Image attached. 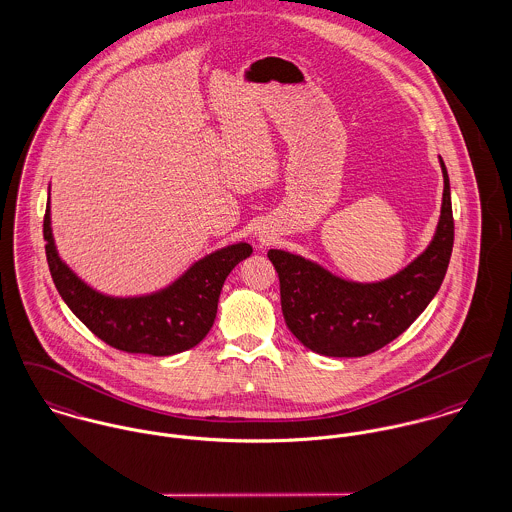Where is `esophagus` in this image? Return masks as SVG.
Listing matches in <instances>:
<instances>
[{"mask_svg":"<svg viewBox=\"0 0 512 512\" xmlns=\"http://www.w3.org/2000/svg\"><path fill=\"white\" fill-rule=\"evenodd\" d=\"M255 237H257V241H259V243H267L271 236H269L267 232H263V230H261V232H255Z\"/></svg>","mask_w":512,"mask_h":512,"instance_id":"34e87169","label":"esophagus"}]
</instances>
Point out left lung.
<instances>
[{
  "label": "left lung",
  "mask_w": 512,
  "mask_h": 512,
  "mask_svg": "<svg viewBox=\"0 0 512 512\" xmlns=\"http://www.w3.org/2000/svg\"><path fill=\"white\" fill-rule=\"evenodd\" d=\"M438 163L444 191L433 239L395 275L358 282L302 255L269 249L280 280L284 321L306 349L335 358L374 353L399 337L431 304L454 245L450 179L440 156Z\"/></svg>",
  "instance_id": "8db88e82"
}]
</instances>
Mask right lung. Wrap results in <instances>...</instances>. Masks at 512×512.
Segmentation results:
<instances>
[{
    "label": "right lung",
    "instance_id": "obj_1",
    "mask_svg": "<svg viewBox=\"0 0 512 512\" xmlns=\"http://www.w3.org/2000/svg\"><path fill=\"white\" fill-rule=\"evenodd\" d=\"M50 214L48 187L42 232L56 290L91 333L124 353L171 356L197 347L216 319L224 280L253 253L249 243L237 241L200 257L183 275L150 294L113 296L87 284L60 257Z\"/></svg>",
    "mask_w": 512,
    "mask_h": 512
}]
</instances>
